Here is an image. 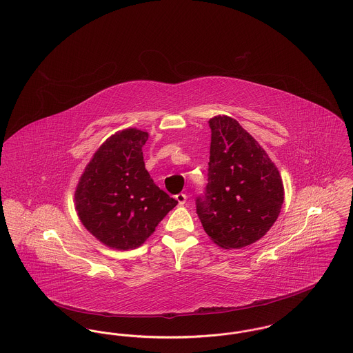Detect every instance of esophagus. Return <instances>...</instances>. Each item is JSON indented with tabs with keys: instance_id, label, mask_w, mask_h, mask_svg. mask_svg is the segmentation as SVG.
I'll return each instance as SVG.
<instances>
[{
	"instance_id": "esophagus-1",
	"label": "esophagus",
	"mask_w": 353,
	"mask_h": 353,
	"mask_svg": "<svg viewBox=\"0 0 353 353\" xmlns=\"http://www.w3.org/2000/svg\"><path fill=\"white\" fill-rule=\"evenodd\" d=\"M176 200L179 202V205H184L185 202H186V194H184V193L177 194V196H176Z\"/></svg>"
}]
</instances>
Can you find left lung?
<instances>
[{"label":"left lung","instance_id":"1","mask_svg":"<svg viewBox=\"0 0 353 353\" xmlns=\"http://www.w3.org/2000/svg\"><path fill=\"white\" fill-rule=\"evenodd\" d=\"M212 130L209 179L197 214L209 238L222 249L259 241L278 219L285 201L279 170L259 143L235 119L217 115Z\"/></svg>","mask_w":353,"mask_h":353}]
</instances>
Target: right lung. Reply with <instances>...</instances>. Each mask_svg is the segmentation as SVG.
Masks as SVG:
<instances>
[{"mask_svg": "<svg viewBox=\"0 0 353 353\" xmlns=\"http://www.w3.org/2000/svg\"><path fill=\"white\" fill-rule=\"evenodd\" d=\"M150 134L125 128L94 153L75 188L74 202L84 228L104 246L134 250L154 232L177 201L145 169L143 147Z\"/></svg>", "mask_w": 353, "mask_h": 353, "instance_id": "add662e5", "label": "right lung"}]
</instances>
